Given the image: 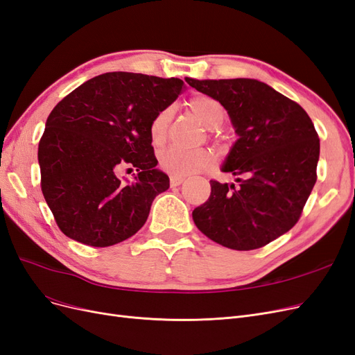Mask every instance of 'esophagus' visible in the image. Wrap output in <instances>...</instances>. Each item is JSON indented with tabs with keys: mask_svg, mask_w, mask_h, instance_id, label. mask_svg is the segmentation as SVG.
<instances>
[{
	"mask_svg": "<svg viewBox=\"0 0 355 355\" xmlns=\"http://www.w3.org/2000/svg\"><path fill=\"white\" fill-rule=\"evenodd\" d=\"M184 180H185V176L171 175V176H170V185H171V187H179Z\"/></svg>",
	"mask_w": 355,
	"mask_h": 355,
	"instance_id": "34e87169",
	"label": "esophagus"
}]
</instances>
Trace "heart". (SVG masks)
Returning a JSON list of instances; mask_svg holds the SVG:
<instances>
[{"label": "heart", "instance_id": "1", "mask_svg": "<svg viewBox=\"0 0 355 355\" xmlns=\"http://www.w3.org/2000/svg\"><path fill=\"white\" fill-rule=\"evenodd\" d=\"M189 108L196 114L198 120L209 128L219 127L225 120V108L209 96H197L189 101ZM171 121V108L161 110L149 124V139L151 144L158 146L166 141L168 125ZM213 154L207 149H182L178 146H170L158 155V164L170 175L187 176L198 173L209 168L213 164Z\"/></svg>", "mask_w": 355, "mask_h": 355}]
</instances>
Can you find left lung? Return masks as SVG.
Segmentation results:
<instances>
[{"label": "left lung", "mask_w": 355, "mask_h": 355, "mask_svg": "<svg viewBox=\"0 0 355 355\" xmlns=\"http://www.w3.org/2000/svg\"><path fill=\"white\" fill-rule=\"evenodd\" d=\"M185 81L228 111L239 135L222 171L239 187L210 180L194 209L197 228L223 247L254 250L292 230L317 180L320 139L302 106L252 78Z\"/></svg>", "instance_id": "obj_1"}]
</instances>
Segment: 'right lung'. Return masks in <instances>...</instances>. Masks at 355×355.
<instances>
[{"label":"right lung","instance_id":"1","mask_svg":"<svg viewBox=\"0 0 355 355\" xmlns=\"http://www.w3.org/2000/svg\"><path fill=\"white\" fill-rule=\"evenodd\" d=\"M185 90L179 78L106 72L50 112L38 145L41 191L67 237L92 247L130 239L170 180L155 168L153 118ZM138 171L132 184L117 178Z\"/></svg>","mask_w":355,"mask_h":355}]
</instances>
